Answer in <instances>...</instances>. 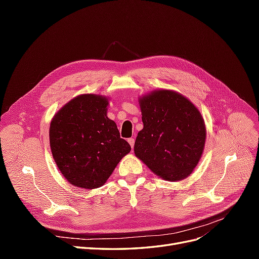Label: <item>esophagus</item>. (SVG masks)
I'll use <instances>...</instances> for the list:
<instances>
[{
  "label": "esophagus",
  "mask_w": 259,
  "mask_h": 259,
  "mask_svg": "<svg viewBox=\"0 0 259 259\" xmlns=\"http://www.w3.org/2000/svg\"><path fill=\"white\" fill-rule=\"evenodd\" d=\"M127 142H128V144L131 145L132 149L134 148V145H135V138H133V137H132V138H128V139H127Z\"/></svg>",
  "instance_id": "34e87169"
}]
</instances>
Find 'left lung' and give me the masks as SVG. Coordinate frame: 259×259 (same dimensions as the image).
I'll list each match as a JSON object with an SVG mask.
<instances>
[{"label":"left lung","mask_w":259,"mask_h":259,"mask_svg":"<svg viewBox=\"0 0 259 259\" xmlns=\"http://www.w3.org/2000/svg\"><path fill=\"white\" fill-rule=\"evenodd\" d=\"M144 128L134 152L155 175L177 182L189 176L204 150V120L191 101L174 91L158 90L139 98Z\"/></svg>","instance_id":"8db88e82"}]
</instances>
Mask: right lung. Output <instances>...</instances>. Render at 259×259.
Returning <instances> with one entry per match:
<instances>
[{"mask_svg":"<svg viewBox=\"0 0 259 259\" xmlns=\"http://www.w3.org/2000/svg\"><path fill=\"white\" fill-rule=\"evenodd\" d=\"M108 105L105 96L79 95L62 107L51 122L54 161L72 186L83 189L101 187L131 151L115 122L107 116Z\"/></svg>","mask_w":259,"mask_h":259,"instance_id":"1","label":"right lung"}]
</instances>
